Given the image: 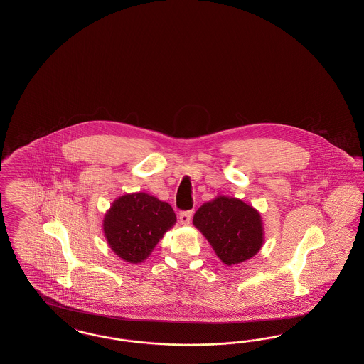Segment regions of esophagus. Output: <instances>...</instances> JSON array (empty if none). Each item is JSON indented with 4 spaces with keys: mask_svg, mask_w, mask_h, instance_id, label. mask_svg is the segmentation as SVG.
I'll use <instances>...</instances> for the list:
<instances>
[{
    "mask_svg": "<svg viewBox=\"0 0 364 364\" xmlns=\"http://www.w3.org/2000/svg\"><path fill=\"white\" fill-rule=\"evenodd\" d=\"M191 218H192V211H181L178 215L181 225H190Z\"/></svg>",
    "mask_w": 364,
    "mask_h": 364,
    "instance_id": "34e87169",
    "label": "esophagus"
}]
</instances>
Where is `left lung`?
I'll return each mask as SVG.
<instances>
[{"mask_svg": "<svg viewBox=\"0 0 364 364\" xmlns=\"http://www.w3.org/2000/svg\"><path fill=\"white\" fill-rule=\"evenodd\" d=\"M192 223L226 266L251 259L264 242L259 211L237 198L218 195L198 208Z\"/></svg>", "mask_w": 364, "mask_h": 364, "instance_id": "1", "label": "left lung"}]
</instances>
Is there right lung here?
Listing matches in <instances>:
<instances>
[{
    "label": "right lung",
    "instance_id": "obj_1",
    "mask_svg": "<svg viewBox=\"0 0 364 364\" xmlns=\"http://www.w3.org/2000/svg\"><path fill=\"white\" fill-rule=\"evenodd\" d=\"M177 218L156 196L135 192L117 198L104 217V235L112 251L128 263H141Z\"/></svg>",
    "mask_w": 364,
    "mask_h": 364
}]
</instances>
